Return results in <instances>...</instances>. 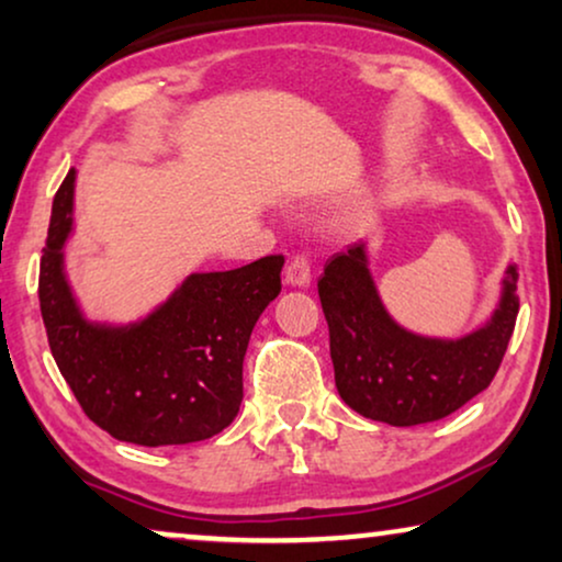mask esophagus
<instances>
[{
  "mask_svg": "<svg viewBox=\"0 0 562 562\" xmlns=\"http://www.w3.org/2000/svg\"><path fill=\"white\" fill-rule=\"evenodd\" d=\"M310 279H312L310 258H306L304 252H294L286 263V283H291V286H306Z\"/></svg>",
  "mask_w": 562,
  "mask_h": 562,
  "instance_id": "1",
  "label": "esophagus"
}]
</instances>
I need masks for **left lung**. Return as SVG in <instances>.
Returning <instances> with one entry per match:
<instances>
[{
    "instance_id": "obj_1",
    "label": "left lung",
    "mask_w": 562,
    "mask_h": 562,
    "mask_svg": "<svg viewBox=\"0 0 562 562\" xmlns=\"http://www.w3.org/2000/svg\"><path fill=\"white\" fill-rule=\"evenodd\" d=\"M494 319L463 340H427L396 325L375 294L363 245L327 260L317 291L342 402L394 427L452 414L491 386L519 314L517 268L509 266Z\"/></svg>"
}]
</instances>
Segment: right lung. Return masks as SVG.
I'll return each instance as SVG.
<instances>
[{"mask_svg":"<svg viewBox=\"0 0 562 562\" xmlns=\"http://www.w3.org/2000/svg\"><path fill=\"white\" fill-rule=\"evenodd\" d=\"M74 181L71 168L53 196L37 299L50 352L76 402L114 440L145 448L222 432L240 412L243 358L260 312L281 291L283 256L189 276L133 327L89 325L64 276Z\"/></svg>","mask_w":562,"mask_h":562,"instance_id":"1","label":"right lung"}]
</instances>
